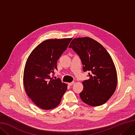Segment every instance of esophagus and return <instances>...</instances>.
I'll list each match as a JSON object with an SVG mask.
<instances>
[{
  "instance_id": "obj_1",
  "label": "esophagus",
  "mask_w": 135,
  "mask_h": 135,
  "mask_svg": "<svg viewBox=\"0 0 135 135\" xmlns=\"http://www.w3.org/2000/svg\"><path fill=\"white\" fill-rule=\"evenodd\" d=\"M74 83H75V82H74V81H73V82H71V83H68V85H69V86H71V85H73Z\"/></svg>"
}]
</instances>
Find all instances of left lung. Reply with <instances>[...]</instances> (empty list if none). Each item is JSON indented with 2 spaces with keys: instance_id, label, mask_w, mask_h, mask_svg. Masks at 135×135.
<instances>
[{
  "instance_id": "obj_1",
  "label": "left lung",
  "mask_w": 135,
  "mask_h": 135,
  "mask_svg": "<svg viewBox=\"0 0 135 135\" xmlns=\"http://www.w3.org/2000/svg\"><path fill=\"white\" fill-rule=\"evenodd\" d=\"M69 47L79 56L84 71H90V79L83 82L81 99L92 106L104 104L115 93L117 84L116 69L110 55L99 42L89 37L74 39Z\"/></svg>"
}]
</instances>
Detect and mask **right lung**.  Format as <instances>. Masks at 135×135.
I'll return each mask as SVG.
<instances>
[{"mask_svg":"<svg viewBox=\"0 0 135 135\" xmlns=\"http://www.w3.org/2000/svg\"><path fill=\"white\" fill-rule=\"evenodd\" d=\"M72 38L48 39L41 42L30 53L24 70L25 92L42 110H51L60 104L68 85L51 75L57 70V61Z\"/></svg>","mask_w":135,"mask_h":135,"instance_id":"right-lung-1","label":"right lung"}]
</instances>
